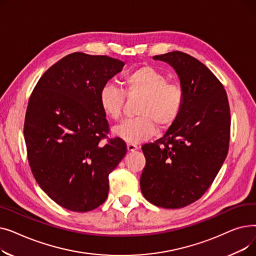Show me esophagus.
Segmentation results:
<instances>
[{
  "label": "esophagus",
  "instance_id": "esophagus-1",
  "mask_svg": "<svg viewBox=\"0 0 256 256\" xmlns=\"http://www.w3.org/2000/svg\"><path fill=\"white\" fill-rule=\"evenodd\" d=\"M139 148V147L136 144H132V143H128V152H135Z\"/></svg>",
  "mask_w": 256,
  "mask_h": 256
}]
</instances>
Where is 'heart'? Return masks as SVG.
Segmentation results:
<instances>
[{
  "mask_svg": "<svg viewBox=\"0 0 256 256\" xmlns=\"http://www.w3.org/2000/svg\"><path fill=\"white\" fill-rule=\"evenodd\" d=\"M122 84L124 91L106 85L100 92V104L106 117L119 121L124 115L126 93L142 96L136 114L114 128L115 135L130 143H140L152 136L156 126L163 130L176 122L182 106L178 86L168 83V78L152 66H141L126 72Z\"/></svg>",
  "mask_w": 256,
  "mask_h": 256,
  "instance_id": "obj_1",
  "label": "heart"
}]
</instances>
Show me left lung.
Here are the masks:
<instances>
[{
	"label": "left lung",
	"mask_w": 256,
	"mask_h": 256,
	"mask_svg": "<svg viewBox=\"0 0 256 256\" xmlns=\"http://www.w3.org/2000/svg\"><path fill=\"white\" fill-rule=\"evenodd\" d=\"M169 63L180 80V113L162 138L142 146L143 196L164 208H180L202 196L222 167L230 139V110L222 83L186 52L154 57Z\"/></svg>",
	"instance_id": "obj_1"
}]
</instances>
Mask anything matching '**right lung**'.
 <instances>
[{
	"label": "right lung",
	"mask_w": 256,
	"mask_h": 256,
	"mask_svg": "<svg viewBox=\"0 0 256 256\" xmlns=\"http://www.w3.org/2000/svg\"><path fill=\"white\" fill-rule=\"evenodd\" d=\"M124 63L109 56L72 52L39 78L26 106L24 136L39 186L60 206L85 212L102 204L109 174L126 154L109 138L100 92Z\"/></svg>",
	"instance_id": "right-lung-1"
}]
</instances>
